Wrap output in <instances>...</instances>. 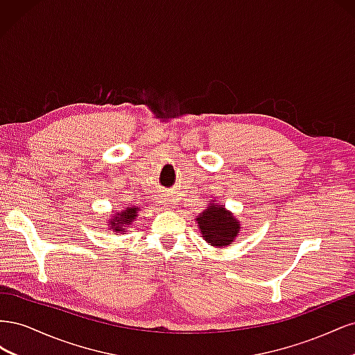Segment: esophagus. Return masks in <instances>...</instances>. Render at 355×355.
<instances>
[{"label":"esophagus","instance_id":"esophagus-1","mask_svg":"<svg viewBox=\"0 0 355 355\" xmlns=\"http://www.w3.org/2000/svg\"><path fill=\"white\" fill-rule=\"evenodd\" d=\"M168 204H170V202H168V201H166V202H164V207H168Z\"/></svg>","mask_w":355,"mask_h":355}]
</instances>
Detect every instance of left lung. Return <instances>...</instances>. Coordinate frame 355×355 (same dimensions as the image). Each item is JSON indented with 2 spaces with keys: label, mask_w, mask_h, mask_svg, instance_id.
<instances>
[{
  "label": "left lung",
  "mask_w": 355,
  "mask_h": 355,
  "mask_svg": "<svg viewBox=\"0 0 355 355\" xmlns=\"http://www.w3.org/2000/svg\"><path fill=\"white\" fill-rule=\"evenodd\" d=\"M196 220L201 231V237L213 247L232 244L241 228L240 222L232 216V213L216 202H210V206Z\"/></svg>",
  "instance_id": "left-lung-1"
}]
</instances>
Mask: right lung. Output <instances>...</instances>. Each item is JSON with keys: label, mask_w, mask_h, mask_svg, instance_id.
I'll return each instance as SVG.
<instances>
[{"label": "right lung", "mask_w": 355, "mask_h": 355, "mask_svg": "<svg viewBox=\"0 0 355 355\" xmlns=\"http://www.w3.org/2000/svg\"><path fill=\"white\" fill-rule=\"evenodd\" d=\"M137 211H139V207L133 206V207H127L125 210L120 211V213H115L112 219H110V223L111 225V230H114V232H125V228L127 225H130L136 218H137Z\"/></svg>", "instance_id": "obj_1"}]
</instances>
